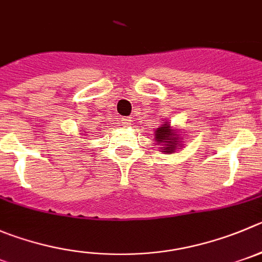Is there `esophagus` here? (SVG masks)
<instances>
[{
  "instance_id": "1",
  "label": "esophagus",
  "mask_w": 262,
  "mask_h": 262,
  "mask_svg": "<svg viewBox=\"0 0 262 262\" xmlns=\"http://www.w3.org/2000/svg\"><path fill=\"white\" fill-rule=\"evenodd\" d=\"M120 123H121V125L124 126H129L132 124V120L130 117H123V119L120 120Z\"/></svg>"
}]
</instances>
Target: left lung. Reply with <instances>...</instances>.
Listing matches in <instances>:
<instances>
[{
    "label": "left lung",
    "instance_id": "8db88e82",
    "mask_svg": "<svg viewBox=\"0 0 262 262\" xmlns=\"http://www.w3.org/2000/svg\"><path fill=\"white\" fill-rule=\"evenodd\" d=\"M156 136V141H159V142H163V143H167L165 145V147H163V152L165 154H169V152H173V151L177 148V142L181 143L180 141V136L178 134H176V132H172L169 129V125L168 124H164V125H161L160 128H158V130H156L155 133ZM178 139L179 141H177V139ZM159 145V143H158Z\"/></svg>",
    "mask_w": 262,
    "mask_h": 262
}]
</instances>
